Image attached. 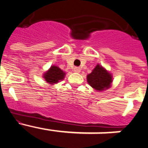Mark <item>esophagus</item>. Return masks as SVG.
<instances>
[{
	"instance_id": "34e87169",
	"label": "esophagus",
	"mask_w": 148,
	"mask_h": 148,
	"mask_svg": "<svg viewBox=\"0 0 148 148\" xmlns=\"http://www.w3.org/2000/svg\"><path fill=\"white\" fill-rule=\"evenodd\" d=\"M80 71H81L80 68H78V67H75L74 69V71L76 73H79L80 72Z\"/></svg>"
}]
</instances>
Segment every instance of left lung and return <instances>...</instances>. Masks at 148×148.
I'll list each match as a JSON object with an SVG mask.
<instances>
[{
	"instance_id": "left-lung-1",
	"label": "left lung",
	"mask_w": 148,
	"mask_h": 148,
	"mask_svg": "<svg viewBox=\"0 0 148 148\" xmlns=\"http://www.w3.org/2000/svg\"><path fill=\"white\" fill-rule=\"evenodd\" d=\"M90 86L98 92H102L110 88L112 83V75L105 68L97 64L86 77Z\"/></svg>"
}]
</instances>
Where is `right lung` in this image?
<instances>
[{"instance_id": "1", "label": "right lung", "mask_w": 148, "mask_h": 148, "mask_svg": "<svg viewBox=\"0 0 148 148\" xmlns=\"http://www.w3.org/2000/svg\"><path fill=\"white\" fill-rule=\"evenodd\" d=\"M65 72L56 65H51L47 71L43 74V78L47 83L54 85L65 78Z\"/></svg>"}]
</instances>
